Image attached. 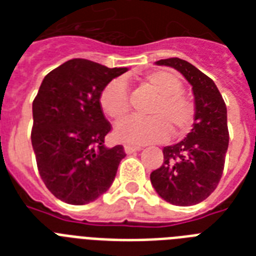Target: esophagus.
Wrapping results in <instances>:
<instances>
[{
    "instance_id": "esophagus-1",
    "label": "esophagus",
    "mask_w": 256,
    "mask_h": 256,
    "mask_svg": "<svg viewBox=\"0 0 256 256\" xmlns=\"http://www.w3.org/2000/svg\"><path fill=\"white\" fill-rule=\"evenodd\" d=\"M140 150V146H134V144H124V152L126 154H132L134 152H138Z\"/></svg>"
}]
</instances>
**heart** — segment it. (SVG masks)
Listing matches in <instances>:
<instances>
[{
    "label": "heart",
    "instance_id": "obj_1",
    "mask_svg": "<svg viewBox=\"0 0 256 256\" xmlns=\"http://www.w3.org/2000/svg\"><path fill=\"white\" fill-rule=\"evenodd\" d=\"M138 88L150 92L154 100L146 108L148 118H130L120 122L116 136L122 142L144 144L168 138V130L174 138L190 132L195 122L194 100L184 94V86L178 74L171 70H152L138 80ZM102 112L112 120H122L130 112V96L122 80H112L100 96Z\"/></svg>",
    "mask_w": 256,
    "mask_h": 256
}]
</instances>
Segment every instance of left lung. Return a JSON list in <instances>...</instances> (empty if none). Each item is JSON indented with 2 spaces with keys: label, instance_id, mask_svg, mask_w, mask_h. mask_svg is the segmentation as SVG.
<instances>
[{
  "label": "left lung",
  "instance_id": "left-lung-1",
  "mask_svg": "<svg viewBox=\"0 0 256 256\" xmlns=\"http://www.w3.org/2000/svg\"><path fill=\"white\" fill-rule=\"evenodd\" d=\"M156 64L174 68L190 82L196 114L188 136L164 148V164L150 174V180L166 202L192 206L204 200L222 178L230 140L226 104L214 81L190 62L168 58Z\"/></svg>",
  "mask_w": 256,
  "mask_h": 256
}]
</instances>
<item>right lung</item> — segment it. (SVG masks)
<instances>
[{
  "label": "right lung",
  "instance_id": "obj_1",
  "mask_svg": "<svg viewBox=\"0 0 256 256\" xmlns=\"http://www.w3.org/2000/svg\"><path fill=\"white\" fill-rule=\"evenodd\" d=\"M126 68L74 58L52 70L33 100V144L38 172L62 202L86 204L106 192L126 156L122 144L104 148L112 124L100 96Z\"/></svg>",
  "mask_w": 256,
  "mask_h": 256
}]
</instances>
